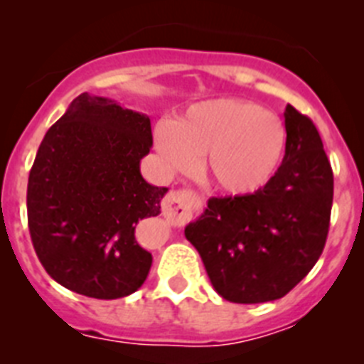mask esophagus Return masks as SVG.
<instances>
[{
	"mask_svg": "<svg viewBox=\"0 0 364 364\" xmlns=\"http://www.w3.org/2000/svg\"><path fill=\"white\" fill-rule=\"evenodd\" d=\"M189 191H173L167 195L164 202V215L171 220H184L191 211V202H189Z\"/></svg>",
	"mask_w": 364,
	"mask_h": 364,
	"instance_id": "1",
	"label": "esophagus"
}]
</instances>
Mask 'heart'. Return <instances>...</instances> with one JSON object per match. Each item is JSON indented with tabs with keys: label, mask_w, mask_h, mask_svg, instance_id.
Masks as SVG:
<instances>
[{
	"label": "heart",
	"mask_w": 364,
	"mask_h": 364,
	"mask_svg": "<svg viewBox=\"0 0 364 364\" xmlns=\"http://www.w3.org/2000/svg\"><path fill=\"white\" fill-rule=\"evenodd\" d=\"M160 159L171 171H189L202 156L205 178L228 195H252L281 166L286 129L279 117L250 100L215 98L195 104L154 133Z\"/></svg>",
	"instance_id": "b5f03b06"
}]
</instances>
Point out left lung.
<instances>
[{
  "label": "left lung",
  "instance_id": "1",
  "mask_svg": "<svg viewBox=\"0 0 364 364\" xmlns=\"http://www.w3.org/2000/svg\"><path fill=\"white\" fill-rule=\"evenodd\" d=\"M286 149L264 188L210 198L186 239L197 247L215 291L230 302L284 297L315 266L326 242L333 200L332 166L314 122L288 105Z\"/></svg>",
  "mask_w": 364,
  "mask_h": 364
}]
</instances>
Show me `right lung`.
<instances>
[{
	"label": "right lung",
	"mask_w": 364,
	"mask_h": 364,
	"mask_svg": "<svg viewBox=\"0 0 364 364\" xmlns=\"http://www.w3.org/2000/svg\"><path fill=\"white\" fill-rule=\"evenodd\" d=\"M151 147L147 114L89 92L47 131L28 175L27 215L38 259L58 284L95 299L127 297L144 284L153 257L134 230L160 213L167 193L140 173Z\"/></svg>",
	"instance_id": "obj_1"
}]
</instances>
